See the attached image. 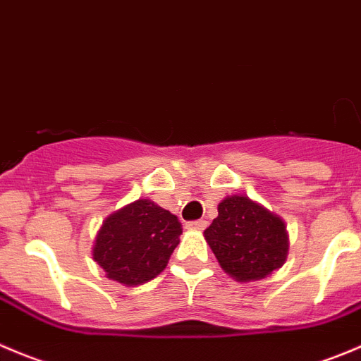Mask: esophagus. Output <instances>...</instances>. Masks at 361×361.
<instances>
[{
    "instance_id": "esophagus-1",
    "label": "esophagus",
    "mask_w": 361,
    "mask_h": 361,
    "mask_svg": "<svg viewBox=\"0 0 361 361\" xmlns=\"http://www.w3.org/2000/svg\"><path fill=\"white\" fill-rule=\"evenodd\" d=\"M187 227L194 231H204L206 227H208V222H206V220H194V222H188Z\"/></svg>"
}]
</instances>
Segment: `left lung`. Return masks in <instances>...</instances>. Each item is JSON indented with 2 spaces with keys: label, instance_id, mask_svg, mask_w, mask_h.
Segmentation results:
<instances>
[{
  "label": "left lung",
  "instance_id": "obj_1",
  "mask_svg": "<svg viewBox=\"0 0 361 361\" xmlns=\"http://www.w3.org/2000/svg\"><path fill=\"white\" fill-rule=\"evenodd\" d=\"M204 238L220 268L238 282L262 281L288 259L289 234L282 216L247 195L224 197Z\"/></svg>",
  "mask_w": 361,
  "mask_h": 361
}]
</instances>
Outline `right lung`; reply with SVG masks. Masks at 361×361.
Listing matches in <instances>:
<instances>
[{
	"instance_id": "obj_1",
	"label": "right lung",
	"mask_w": 361,
	"mask_h": 361,
	"mask_svg": "<svg viewBox=\"0 0 361 361\" xmlns=\"http://www.w3.org/2000/svg\"><path fill=\"white\" fill-rule=\"evenodd\" d=\"M181 233L176 215L149 199H137L104 220L93 243V261L107 279L135 288L162 274Z\"/></svg>"
}]
</instances>
